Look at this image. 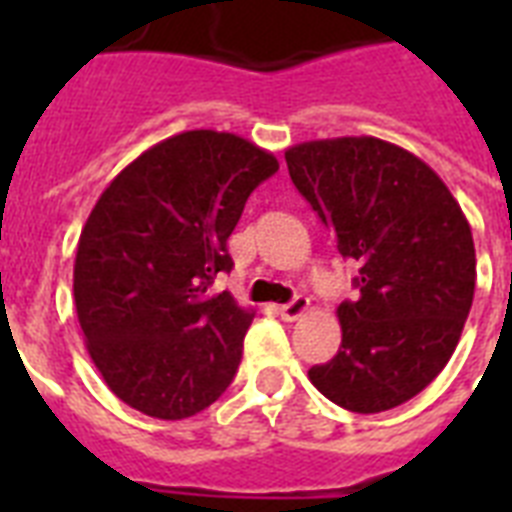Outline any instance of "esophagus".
<instances>
[{"instance_id": "esophagus-1", "label": "esophagus", "mask_w": 512, "mask_h": 512, "mask_svg": "<svg viewBox=\"0 0 512 512\" xmlns=\"http://www.w3.org/2000/svg\"><path fill=\"white\" fill-rule=\"evenodd\" d=\"M308 297H303V295H297L295 300H292V303H287V305H281L279 308V316L284 321H297L300 319V316H303L305 311H308Z\"/></svg>"}]
</instances>
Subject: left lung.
<instances>
[{
    "mask_svg": "<svg viewBox=\"0 0 512 512\" xmlns=\"http://www.w3.org/2000/svg\"><path fill=\"white\" fill-rule=\"evenodd\" d=\"M284 156L358 263V297L337 308L340 350L308 377L348 412H388L428 388L460 342L476 292L468 217L428 164L388 140H311Z\"/></svg>",
    "mask_w": 512,
    "mask_h": 512,
    "instance_id": "8db88e82",
    "label": "left lung"
}]
</instances>
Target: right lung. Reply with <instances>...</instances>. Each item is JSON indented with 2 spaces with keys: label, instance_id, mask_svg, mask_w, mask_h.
<instances>
[{
  "label": "right lung",
  "instance_id": "right-lung-1",
  "mask_svg": "<svg viewBox=\"0 0 512 512\" xmlns=\"http://www.w3.org/2000/svg\"><path fill=\"white\" fill-rule=\"evenodd\" d=\"M279 170L233 132L172 135L100 193L79 236L74 303L87 353L116 398L156 420L215 404L255 311L212 295L249 193Z\"/></svg>",
  "mask_w": 512,
  "mask_h": 512
}]
</instances>
